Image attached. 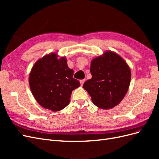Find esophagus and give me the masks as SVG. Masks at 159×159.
Here are the masks:
<instances>
[{
    "label": "esophagus",
    "mask_w": 159,
    "mask_h": 159,
    "mask_svg": "<svg viewBox=\"0 0 159 159\" xmlns=\"http://www.w3.org/2000/svg\"><path fill=\"white\" fill-rule=\"evenodd\" d=\"M84 82H85V80H80V84H81V85H83L84 84Z\"/></svg>",
    "instance_id": "34e87169"
}]
</instances>
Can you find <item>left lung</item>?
<instances>
[{
	"mask_svg": "<svg viewBox=\"0 0 159 159\" xmlns=\"http://www.w3.org/2000/svg\"><path fill=\"white\" fill-rule=\"evenodd\" d=\"M92 78L83 88L88 91L94 105L100 109H109L120 103L129 88L131 72L123 58L112 51L91 60Z\"/></svg>",
	"mask_w": 159,
	"mask_h": 159,
	"instance_id": "obj_1",
	"label": "left lung"
}]
</instances>
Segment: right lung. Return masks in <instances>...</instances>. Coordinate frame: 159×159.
<instances>
[{"label": "right lung", "instance_id": "obj_1", "mask_svg": "<svg viewBox=\"0 0 159 159\" xmlns=\"http://www.w3.org/2000/svg\"><path fill=\"white\" fill-rule=\"evenodd\" d=\"M65 56L55 52L37 60L29 75V85L36 102L42 107L58 111L70 103L72 91L80 87L73 78Z\"/></svg>", "mask_w": 159, "mask_h": 159}]
</instances>
